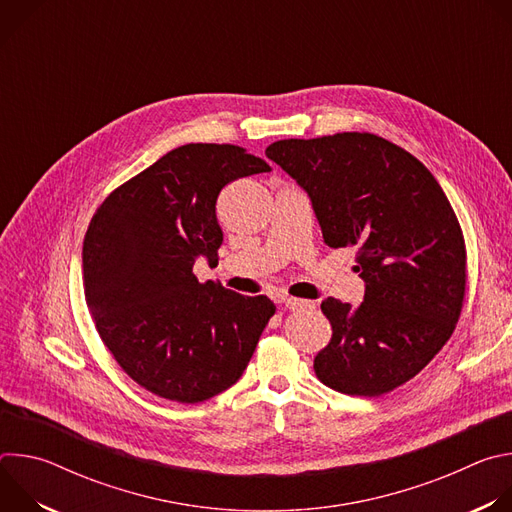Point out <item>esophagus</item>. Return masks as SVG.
Listing matches in <instances>:
<instances>
[{
  "label": "esophagus",
  "instance_id": "34e87169",
  "mask_svg": "<svg viewBox=\"0 0 512 512\" xmlns=\"http://www.w3.org/2000/svg\"><path fill=\"white\" fill-rule=\"evenodd\" d=\"M279 304H283L289 310H304V308H314V302L308 300H298V298H289V296H281Z\"/></svg>",
  "mask_w": 512,
  "mask_h": 512
}]
</instances>
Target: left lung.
<instances>
[{
  "label": "left lung",
  "mask_w": 512,
  "mask_h": 512,
  "mask_svg": "<svg viewBox=\"0 0 512 512\" xmlns=\"http://www.w3.org/2000/svg\"><path fill=\"white\" fill-rule=\"evenodd\" d=\"M265 156L310 196L332 249H356L358 306L328 298L332 338L316 377L344 395L379 397L409 379L450 340L466 296V245L431 172L399 145L344 131L281 139Z\"/></svg>",
  "instance_id": "1"
}]
</instances>
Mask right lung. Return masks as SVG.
Returning a JSON list of instances; mask_svg holds the SVG:
<instances>
[{
  "mask_svg": "<svg viewBox=\"0 0 512 512\" xmlns=\"http://www.w3.org/2000/svg\"><path fill=\"white\" fill-rule=\"evenodd\" d=\"M239 145L186 143L119 188L83 243L85 300L119 367L143 389L200 403L235 385L275 306L221 283L194 261L218 263L216 198L237 178L269 172Z\"/></svg>",
  "mask_w": 512,
  "mask_h": 512,
  "instance_id": "1",
  "label": "right lung"
}]
</instances>
